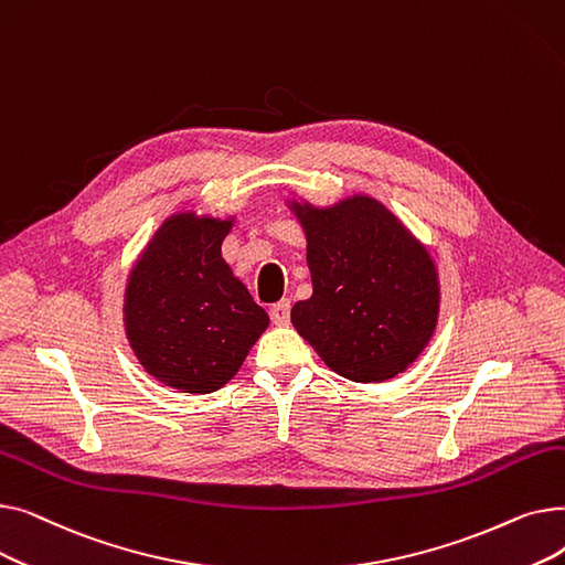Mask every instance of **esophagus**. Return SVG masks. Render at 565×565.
Returning <instances> with one entry per match:
<instances>
[{
  "mask_svg": "<svg viewBox=\"0 0 565 565\" xmlns=\"http://www.w3.org/2000/svg\"><path fill=\"white\" fill-rule=\"evenodd\" d=\"M270 318L275 324H279V328H284V324L290 322V302L288 300H279L277 305L270 307Z\"/></svg>",
  "mask_w": 565,
  "mask_h": 565,
  "instance_id": "34e87169",
  "label": "esophagus"
}]
</instances>
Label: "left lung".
Returning <instances> with one entry per match:
<instances>
[{"mask_svg":"<svg viewBox=\"0 0 565 565\" xmlns=\"http://www.w3.org/2000/svg\"><path fill=\"white\" fill-rule=\"evenodd\" d=\"M307 235L313 292L290 309L298 334L352 382H384L435 334L439 279L428 249L387 205L354 194L316 207L290 201Z\"/></svg>","mask_w":565,"mask_h":565,"instance_id":"8db88e82","label":"left lung"}]
</instances>
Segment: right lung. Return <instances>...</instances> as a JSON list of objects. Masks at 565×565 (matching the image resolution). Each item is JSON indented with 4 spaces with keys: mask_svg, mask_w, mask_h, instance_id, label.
Wrapping results in <instances>:
<instances>
[{
    "mask_svg": "<svg viewBox=\"0 0 565 565\" xmlns=\"http://www.w3.org/2000/svg\"><path fill=\"white\" fill-rule=\"evenodd\" d=\"M231 226L233 217L175 213L128 277L126 337L143 371L183 394L224 387L270 324L222 258Z\"/></svg>",
    "mask_w": 565,
    "mask_h": 565,
    "instance_id": "1",
    "label": "right lung"
}]
</instances>
